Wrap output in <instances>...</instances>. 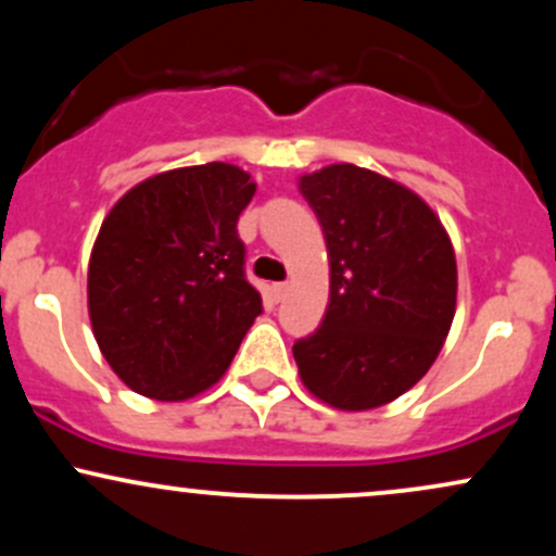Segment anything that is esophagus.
<instances>
[{
    "label": "esophagus",
    "instance_id": "34e87169",
    "mask_svg": "<svg viewBox=\"0 0 556 556\" xmlns=\"http://www.w3.org/2000/svg\"><path fill=\"white\" fill-rule=\"evenodd\" d=\"M287 292H290V285H287V282H274L271 285V298L274 300H285Z\"/></svg>",
    "mask_w": 556,
    "mask_h": 556
}]
</instances>
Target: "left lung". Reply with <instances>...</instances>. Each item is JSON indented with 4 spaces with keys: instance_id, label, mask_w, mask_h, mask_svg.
Wrapping results in <instances>:
<instances>
[{
    "instance_id": "obj_1",
    "label": "left lung",
    "mask_w": 556,
    "mask_h": 556,
    "mask_svg": "<svg viewBox=\"0 0 556 556\" xmlns=\"http://www.w3.org/2000/svg\"><path fill=\"white\" fill-rule=\"evenodd\" d=\"M324 229L329 305L292 344L300 379L337 410L397 400L442 353L457 305L450 235L418 193L355 164L298 180Z\"/></svg>"
}]
</instances>
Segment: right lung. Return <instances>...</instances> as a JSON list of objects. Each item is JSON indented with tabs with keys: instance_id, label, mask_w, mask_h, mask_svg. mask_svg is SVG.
<instances>
[{
	"instance_id": "right-lung-1",
	"label": "right lung",
	"mask_w": 556,
	"mask_h": 556,
	"mask_svg": "<svg viewBox=\"0 0 556 556\" xmlns=\"http://www.w3.org/2000/svg\"><path fill=\"white\" fill-rule=\"evenodd\" d=\"M256 193L225 162L159 172L112 206L88 261V316L101 355L132 392L182 402L206 392L261 314L238 238Z\"/></svg>"
}]
</instances>
